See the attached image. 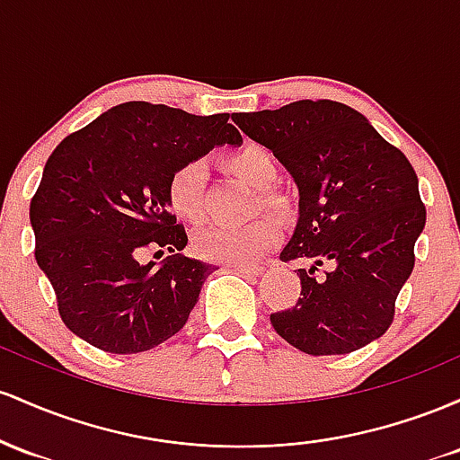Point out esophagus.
Returning a JSON list of instances; mask_svg holds the SVG:
<instances>
[{
	"mask_svg": "<svg viewBox=\"0 0 460 460\" xmlns=\"http://www.w3.org/2000/svg\"><path fill=\"white\" fill-rule=\"evenodd\" d=\"M232 267V271H236V273H241V276H261L262 273V270L261 267H245V265H230Z\"/></svg>",
	"mask_w": 460,
	"mask_h": 460,
	"instance_id": "34e87169",
	"label": "esophagus"
}]
</instances>
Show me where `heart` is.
Returning a JSON list of instances; mask_svg holds the SVG:
<instances>
[{
  "instance_id": "obj_1",
  "label": "heart",
  "mask_w": 460,
  "mask_h": 460,
  "mask_svg": "<svg viewBox=\"0 0 460 460\" xmlns=\"http://www.w3.org/2000/svg\"><path fill=\"white\" fill-rule=\"evenodd\" d=\"M226 164L252 189L261 190L258 204L267 210H280L282 198L271 187L278 180V164L270 149L256 143L234 149L226 156ZM206 167L199 161L182 163L173 169L167 182V202L184 221L198 224L204 215ZM280 232L270 219H256L243 226H215L199 232L195 250L206 261L228 262V265L254 267L276 247Z\"/></svg>"
}]
</instances>
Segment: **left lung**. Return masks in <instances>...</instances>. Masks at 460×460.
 Listing matches in <instances>:
<instances>
[{"instance_id": "1", "label": "left lung", "mask_w": 460, "mask_h": 460, "mask_svg": "<svg viewBox=\"0 0 460 460\" xmlns=\"http://www.w3.org/2000/svg\"><path fill=\"white\" fill-rule=\"evenodd\" d=\"M232 119L271 149L299 190L297 224L280 261L311 267L297 270L302 297L271 314L273 330L311 356L349 354L383 337L426 226L409 158L339 102L299 100ZM322 264L331 271L317 279Z\"/></svg>"}]
</instances>
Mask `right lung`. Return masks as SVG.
<instances>
[{
	"mask_svg": "<svg viewBox=\"0 0 460 460\" xmlns=\"http://www.w3.org/2000/svg\"><path fill=\"white\" fill-rule=\"evenodd\" d=\"M230 115L126 102L60 141L30 204L36 262L65 326L111 354L156 348L187 323L217 267L189 243L167 202L169 175L215 146H239ZM147 246L178 251L141 266Z\"/></svg>",
	"mask_w": 460,
	"mask_h": 460,
	"instance_id": "add662e5",
	"label": "right lung"
}]
</instances>
